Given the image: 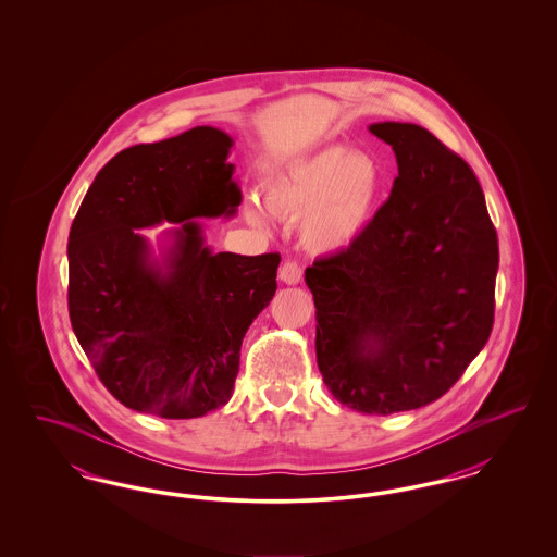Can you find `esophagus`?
I'll return each mask as SVG.
<instances>
[{"label":"esophagus","instance_id":"obj_1","mask_svg":"<svg viewBox=\"0 0 557 557\" xmlns=\"http://www.w3.org/2000/svg\"><path fill=\"white\" fill-rule=\"evenodd\" d=\"M280 280L288 286H296L302 280V269L296 261H284L280 267Z\"/></svg>","mask_w":557,"mask_h":557}]
</instances>
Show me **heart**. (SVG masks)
Masks as SVG:
<instances>
[{
	"instance_id": "1",
	"label": "heart",
	"mask_w": 557,
	"mask_h": 557,
	"mask_svg": "<svg viewBox=\"0 0 557 557\" xmlns=\"http://www.w3.org/2000/svg\"><path fill=\"white\" fill-rule=\"evenodd\" d=\"M386 182L375 154L327 144L277 169L263 184V200L280 216H298V238L309 252L338 255L368 232ZM244 212L252 225H265L255 202Z\"/></svg>"
}]
</instances>
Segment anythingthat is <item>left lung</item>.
<instances>
[{
  "label": "left lung",
  "instance_id": "8db88e82",
  "mask_svg": "<svg viewBox=\"0 0 557 557\" xmlns=\"http://www.w3.org/2000/svg\"><path fill=\"white\" fill-rule=\"evenodd\" d=\"M393 146L391 198L352 248L307 267L327 391L368 416L443 397L484 348L499 244L470 164L413 123H373Z\"/></svg>",
  "mask_w": 557,
  "mask_h": 557
}]
</instances>
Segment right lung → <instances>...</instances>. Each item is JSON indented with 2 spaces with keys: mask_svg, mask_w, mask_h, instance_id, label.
I'll list each match as a JSON object with an SVG mask.
<instances>
[{
  "mask_svg": "<svg viewBox=\"0 0 557 557\" xmlns=\"http://www.w3.org/2000/svg\"><path fill=\"white\" fill-rule=\"evenodd\" d=\"M234 139L194 127L108 160L69 236V315L110 395L164 420L225 405L246 330L277 290L280 255L212 252L198 216H234ZM168 231L157 258L137 232Z\"/></svg>",
  "mask_w": 557,
  "mask_h": 557,
  "instance_id": "1",
  "label": "right lung"
}]
</instances>
